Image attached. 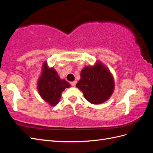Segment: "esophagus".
I'll return each mask as SVG.
<instances>
[{"label":"esophagus","instance_id":"34e87169","mask_svg":"<svg viewBox=\"0 0 153 153\" xmlns=\"http://www.w3.org/2000/svg\"><path fill=\"white\" fill-rule=\"evenodd\" d=\"M70 84H71V85L72 86L75 87V85H76V80H75V81H73V82H70Z\"/></svg>","mask_w":153,"mask_h":153}]
</instances>
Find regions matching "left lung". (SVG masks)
Listing matches in <instances>:
<instances>
[{"label":"left lung","instance_id":"left-lung-1","mask_svg":"<svg viewBox=\"0 0 153 153\" xmlns=\"http://www.w3.org/2000/svg\"><path fill=\"white\" fill-rule=\"evenodd\" d=\"M80 77L76 87L91 104L103 103L114 92L115 82L112 74L99 61L94 66H85L81 71Z\"/></svg>","mask_w":153,"mask_h":153}]
</instances>
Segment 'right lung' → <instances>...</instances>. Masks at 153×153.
<instances>
[{"label": "right lung", "instance_id": "add662e5", "mask_svg": "<svg viewBox=\"0 0 153 153\" xmlns=\"http://www.w3.org/2000/svg\"><path fill=\"white\" fill-rule=\"evenodd\" d=\"M41 68L37 89L41 98L50 106H54L59 102L62 92L71 85L64 79H61L56 70L50 68L47 61L43 62Z\"/></svg>", "mask_w": 153, "mask_h": 153}]
</instances>
